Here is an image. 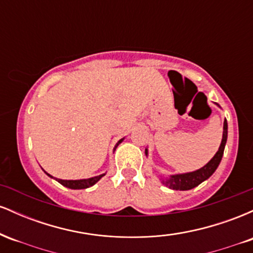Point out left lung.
<instances>
[{"label": "left lung", "mask_w": 253, "mask_h": 253, "mask_svg": "<svg viewBox=\"0 0 253 253\" xmlns=\"http://www.w3.org/2000/svg\"><path fill=\"white\" fill-rule=\"evenodd\" d=\"M220 108V106L215 103ZM226 141H227V121H223V132H222V139L221 144H220L219 150L214 155L213 158L208 162L205 167L200 168L199 170L191 171V172H184V173H176V175H170L168 177H161L162 183L165 187L170 188L172 190H190L193 188L197 187L201 184L203 181L208 179L215 172V170L219 167L220 162H221L223 156V150H225ZM145 155L146 157L149 156V150L145 149Z\"/></svg>", "instance_id": "1"}]
</instances>
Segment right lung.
<instances>
[{
  "instance_id": "obj_1",
  "label": "right lung",
  "mask_w": 253,
  "mask_h": 253,
  "mask_svg": "<svg viewBox=\"0 0 253 253\" xmlns=\"http://www.w3.org/2000/svg\"><path fill=\"white\" fill-rule=\"evenodd\" d=\"M124 139L125 138L120 139V140L118 141L117 145H115L114 150L117 149L119 144L123 143ZM45 173L48 177H51V178H54V177L51 176L50 173H47V172H45ZM104 175H106V173H102V175H98V176H95V177H90V178H83V179H59V178H54V179H56L57 182H59L62 185H64V187L70 188V189H86V188L92 187L95 183H97L98 181H100V179L102 178Z\"/></svg>"
}]
</instances>
